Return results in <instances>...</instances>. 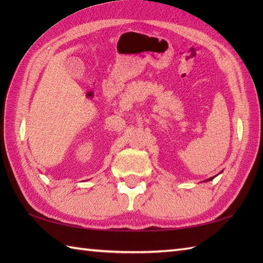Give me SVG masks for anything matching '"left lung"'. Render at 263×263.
Listing matches in <instances>:
<instances>
[{"instance_id": "obj_1", "label": "left lung", "mask_w": 263, "mask_h": 263, "mask_svg": "<svg viewBox=\"0 0 263 263\" xmlns=\"http://www.w3.org/2000/svg\"><path fill=\"white\" fill-rule=\"evenodd\" d=\"M221 173V172H220ZM220 173H219V174H220ZM214 178H215V176H212V177H210V178H208V180H205L204 182H208V181H211V180H214Z\"/></svg>"}]
</instances>
